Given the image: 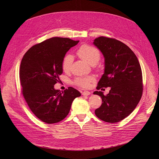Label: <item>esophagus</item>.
<instances>
[{
    "label": "esophagus",
    "mask_w": 159,
    "mask_h": 159,
    "mask_svg": "<svg viewBox=\"0 0 159 159\" xmlns=\"http://www.w3.org/2000/svg\"><path fill=\"white\" fill-rule=\"evenodd\" d=\"M90 92L89 91H83V92L82 93V95H84V96H88L89 95H90Z\"/></svg>",
    "instance_id": "1"
}]
</instances>
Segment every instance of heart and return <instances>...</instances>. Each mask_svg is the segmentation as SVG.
<instances>
[{"mask_svg": "<svg viewBox=\"0 0 159 159\" xmlns=\"http://www.w3.org/2000/svg\"><path fill=\"white\" fill-rule=\"evenodd\" d=\"M77 55L82 60L85 61L91 65L96 64L101 58V53L98 50L93 46L83 45L77 50ZM73 62V57L71 55H67L64 58L62 67L64 71H68ZM95 77L93 75L87 77H80L75 79L74 84L82 88H87L89 86L90 83L94 82Z\"/></svg>", "mask_w": 159, "mask_h": 159, "instance_id": "1", "label": "heart"}]
</instances>
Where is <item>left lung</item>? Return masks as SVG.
<instances>
[{
	"label": "left lung",
	"mask_w": 159,
	"mask_h": 159,
	"mask_svg": "<svg viewBox=\"0 0 159 159\" xmlns=\"http://www.w3.org/2000/svg\"><path fill=\"white\" fill-rule=\"evenodd\" d=\"M93 44L104 57V73L98 82L97 89L111 87L104 95L102 91L93 93L101 97L102 103L95 111L98 119L118 122L130 115L143 95V74L135 54L122 42L99 37Z\"/></svg>",
	"instance_id": "obj_1"
}]
</instances>
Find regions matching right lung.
Returning <instances> with one entry per match:
<instances>
[{"label":"right lung","instance_id":"add662e5","mask_svg":"<svg viewBox=\"0 0 159 159\" xmlns=\"http://www.w3.org/2000/svg\"><path fill=\"white\" fill-rule=\"evenodd\" d=\"M79 42L53 37L30 48L22 58L19 70L22 92L31 111L44 122L54 124L63 120L73 100L81 95L72 87L64 91L54 88L63 71L66 53Z\"/></svg>","mask_w":159,"mask_h":159}]
</instances>
